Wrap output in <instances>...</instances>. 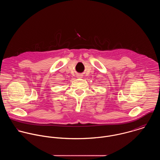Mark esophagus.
<instances>
[{
    "label": "esophagus",
    "instance_id": "1",
    "mask_svg": "<svg viewBox=\"0 0 160 160\" xmlns=\"http://www.w3.org/2000/svg\"><path fill=\"white\" fill-rule=\"evenodd\" d=\"M78 78H82V75L81 74H79V75H78Z\"/></svg>",
    "mask_w": 160,
    "mask_h": 160
}]
</instances>
